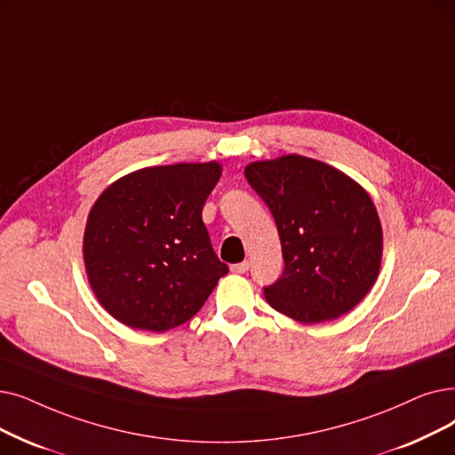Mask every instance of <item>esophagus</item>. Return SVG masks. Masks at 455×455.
I'll return each mask as SVG.
<instances>
[{"label": "esophagus", "mask_w": 455, "mask_h": 455, "mask_svg": "<svg viewBox=\"0 0 455 455\" xmlns=\"http://www.w3.org/2000/svg\"><path fill=\"white\" fill-rule=\"evenodd\" d=\"M230 271L232 273H247L249 271V262H240V264H232L230 266Z\"/></svg>", "instance_id": "34e87169"}]
</instances>
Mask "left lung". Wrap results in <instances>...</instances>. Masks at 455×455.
<instances>
[{
  "instance_id": "8db88e82",
  "label": "left lung",
  "mask_w": 455,
  "mask_h": 455,
  "mask_svg": "<svg viewBox=\"0 0 455 455\" xmlns=\"http://www.w3.org/2000/svg\"><path fill=\"white\" fill-rule=\"evenodd\" d=\"M279 230L284 271L267 303L301 323L339 318L363 301L381 267L383 230L370 195L347 174L288 154L245 167Z\"/></svg>"
}]
</instances>
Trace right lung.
I'll list each match as a JSON object with an SVG mask.
<instances>
[{"label": "right lung", "instance_id": "right-lung-1", "mask_svg": "<svg viewBox=\"0 0 455 455\" xmlns=\"http://www.w3.org/2000/svg\"><path fill=\"white\" fill-rule=\"evenodd\" d=\"M221 165L147 167L113 182L94 203L84 260L96 299L115 320L164 332L191 320L228 266L203 223Z\"/></svg>", "mask_w": 455, "mask_h": 455}]
</instances>
